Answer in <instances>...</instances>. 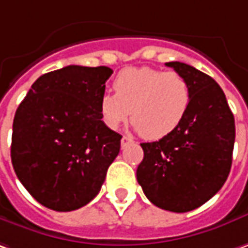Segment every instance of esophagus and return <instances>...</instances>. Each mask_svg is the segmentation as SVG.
I'll return each instance as SVG.
<instances>
[{"label": "esophagus", "instance_id": "obj_1", "mask_svg": "<svg viewBox=\"0 0 248 248\" xmlns=\"http://www.w3.org/2000/svg\"><path fill=\"white\" fill-rule=\"evenodd\" d=\"M130 143H133V140H132L130 137H127V136H124V137H122V140H121V145H122V148H124L126 145H129Z\"/></svg>", "mask_w": 248, "mask_h": 248}]
</instances>
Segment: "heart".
<instances>
[{"label": "heart", "instance_id": "1", "mask_svg": "<svg viewBox=\"0 0 248 248\" xmlns=\"http://www.w3.org/2000/svg\"><path fill=\"white\" fill-rule=\"evenodd\" d=\"M113 92L103 93L98 111L103 124L116 130L130 116L135 129L150 140L170 135L185 119L191 92L178 72L141 66L121 70Z\"/></svg>", "mask_w": 248, "mask_h": 248}]
</instances>
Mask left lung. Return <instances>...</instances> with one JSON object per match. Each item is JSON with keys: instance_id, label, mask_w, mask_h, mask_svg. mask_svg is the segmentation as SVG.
Returning a JSON list of instances; mask_svg holds the SVG:
<instances>
[{"instance_id": "1", "label": "left lung", "mask_w": 248, "mask_h": 248, "mask_svg": "<svg viewBox=\"0 0 248 248\" xmlns=\"http://www.w3.org/2000/svg\"><path fill=\"white\" fill-rule=\"evenodd\" d=\"M165 65L187 80L190 107L170 135L140 144L144 158L137 168V182L158 208L187 212L214 197L229 176L234 118L211 76L183 62Z\"/></svg>"}]
</instances>
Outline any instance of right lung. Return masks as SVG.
Wrapping results in <instances>:
<instances>
[{"instance_id": "right-lung-1", "label": "right lung", "mask_w": 248, "mask_h": 248, "mask_svg": "<svg viewBox=\"0 0 248 248\" xmlns=\"http://www.w3.org/2000/svg\"><path fill=\"white\" fill-rule=\"evenodd\" d=\"M108 66L69 65L31 84L14 118L11 159L38 202L66 212L89 204L119 154L122 136L101 121Z\"/></svg>"}]
</instances>
